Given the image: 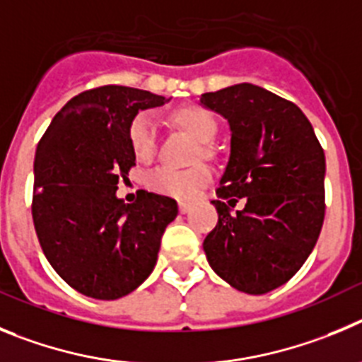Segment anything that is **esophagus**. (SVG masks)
I'll return each mask as SVG.
<instances>
[{
    "label": "esophagus",
    "mask_w": 362,
    "mask_h": 362,
    "mask_svg": "<svg viewBox=\"0 0 362 362\" xmlns=\"http://www.w3.org/2000/svg\"><path fill=\"white\" fill-rule=\"evenodd\" d=\"M178 211H180L182 214H187L189 211H191V204H187V202H180V204H178Z\"/></svg>",
    "instance_id": "esophagus-1"
}]
</instances>
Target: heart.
I'll return each mask as SVG.
<instances>
[{
	"label": "heart",
	"instance_id": "obj_1",
	"mask_svg": "<svg viewBox=\"0 0 362 362\" xmlns=\"http://www.w3.org/2000/svg\"><path fill=\"white\" fill-rule=\"evenodd\" d=\"M173 120L178 126L204 142L200 148L202 155H209V146L205 142L213 141L216 135V119L209 110L202 106H184L173 112ZM128 142L133 155L139 160L148 162L155 157L158 146V124L155 115L149 112L136 113L128 126ZM209 180V171L204 165H194L189 169H178L173 165H158L146 175V184L149 189L177 200H191L194 194Z\"/></svg>",
	"mask_w": 362,
	"mask_h": 362
}]
</instances>
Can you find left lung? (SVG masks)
Listing matches in <instances>:
<instances>
[{
	"label": "left lung",
	"instance_id": "obj_1",
	"mask_svg": "<svg viewBox=\"0 0 362 362\" xmlns=\"http://www.w3.org/2000/svg\"><path fill=\"white\" fill-rule=\"evenodd\" d=\"M200 103L229 120L230 157L216 189L218 223L204 240L213 270L247 294H265L303 267L325 220V151L291 100L242 83ZM240 197L246 209L230 215Z\"/></svg>",
	"mask_w": 362,
	"mask_h": 362
}]
</instances>
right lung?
Segmentation results:
<instances>
[{"label": "right lung", "instance_id": "1", "mask_svg": "<svg viewBox=\"0 0 362 362\" xmlns=\"http://www.w3.org/2000/svg\"><path fill=\"white\" fill-rule=\"evenodd\" d=\"M165 99L129 86L92 88L52 119L34 160L32 218L52 269L77 292L119 299L157 263L173 198L141 189L133 204L115 194L135 165L128 126L139 110Z\"/></svg>", "mask_w": 362, "mask_h": 362}]
</instances>
